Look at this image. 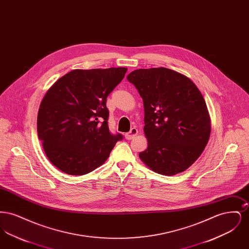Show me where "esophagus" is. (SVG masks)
Masks as SVG:
<instances>
[{"label": "esophagus", "mask_w": 249, "mask_h": 249, "mask_svg": "<svg viewBox=\"0 0 249 249\" xmlns=\"http://www.w3.org/2000/svg\"><path fill=\"white\" fill-rule=\"evenodd\" d=\"M137 133H138V130H137L136 128H131L130 131L125 134V138H126L127 140H130V139H132Z\"/></svg>", "instance_id": "obj_1"}]
</instances>
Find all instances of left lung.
<instances>
[{
	"label": "left lung",
	"mask_w": 249,
	"mask_h": 249,
	"mask_svg": "<svg viewBox=\"0 0 249 249\" xmlns=\"http://www.w3.org/2000/svg\"><path fill=\"white\" fill-rule=\"evenodd\" d=\"M127 79L143 103L148 145L140 159L160 175L184 172L201 156L211 131L200 90L184 74L164 67L135 70Z\"/></svg>",
	"instance_id": "obj_1"
}]
</instances>
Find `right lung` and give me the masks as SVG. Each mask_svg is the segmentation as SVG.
<instances>
[{
	"label": "right lung",
	"mask_w": 249,
	"mask_h": 249,
	"mask_svg": "<svg viewBox=\"0 0 249 249\" xmlns=\"http://www.w3.org/2000/svg\"><path fill=\"white\" fill-rule=\"evenodd\" d=\"M127 68L72 70L60 77L42 100L37 116L39 140L60 171L83 176L102 165L121 133L108 127L107 96Z\"/></svg>",
	"instance_id": "right-lung-1"
}]
</instances>
